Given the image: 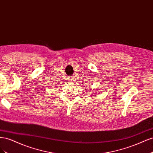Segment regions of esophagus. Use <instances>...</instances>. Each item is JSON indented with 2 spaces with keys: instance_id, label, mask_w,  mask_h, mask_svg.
I'll use <instances>...</instances> for the list:
<instances>
[{
  "instance_id": "obj_1",
  "label": "esophagus",
  "mask_w": 153,
  "mask_h": 153,
  "mask_svg": "<svg viewBox=\"0 0 153 153\" xmlns=\"http://www.w3.org/2000/svg\"><path fill=\"white\" fill-rule=\"evenodd\" d=\"M71 78H69V80H70V81L71 80Z\"/></svg>"
}]
</instances>
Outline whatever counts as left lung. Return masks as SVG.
Here are the masks:
<instances>
[{
  "instance_id": "1",
  "label": "left lung",
  "mask_w": 153,
  "mask_h": 153,
  "mask_svg": "<svg viewBox=\"0 0 153 153\" xmlns=\"http://www.w3.org/2000/svg\"><path fill=\"white\" fill-rule=\"evenodd\" d=\"M92 95V94H91ZM92 95H93V94H92Z\"/></svg>"
}]
</instances>
